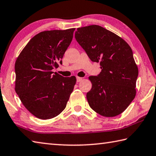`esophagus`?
<instances>
[{
	"instance_id": "1",
	"label": "esophagus",
	"mask_w": 156,
	"mask_h": 156,
	"mask_svg": "<svg viewBox=\"0 0 156 156\" xmlns=\"http://www.w3.org/2000/svg\"><path fill=\"white\" fill-rule=\"evenodd\" d=\"M76 80H77V82H79L82 80V78H80V77H77L76 78Z\"/></svg>"
}]
</instances>
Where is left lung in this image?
<instances>
[{
  "mask_svg": "<svg viewBox=\"0 0 156 156\" xmlns=\"http://www.w3.org/2000/svg\"><path fill=\"white\" fill-rule=\"evenodd\" d=\"M75 38L101 72L88 79L92 88L87 94L91 109L105 117H114L126 109L136 96L139 69L132 49L120 36L104 27H78Z\"/></svg>",
  "mask_w": 156,
  "mask_h": 156,
  "instance_id": "left-lung-1",
  "label": "left lung"
}]
</instances>
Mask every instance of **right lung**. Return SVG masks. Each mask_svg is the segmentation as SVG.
<instances>
[{
  "mask_svg": "<svg viewBox=\"0 0 156 156\" xmlns=\"http://www.w3.org/2000/svg\"><path fill=\"white\" fill-rule=\"evenodd\" d=\"M75 28L40 32L28 42L15 64V92L32 115L51 119L66 108L76 82L74 76L65 78L53 69L73 38Z\"/></svg>",
  "mask_w": 156,
  "mask_h": 156,
  "instance_id": "1",
  "label": "right lung"
}]
</instances>
